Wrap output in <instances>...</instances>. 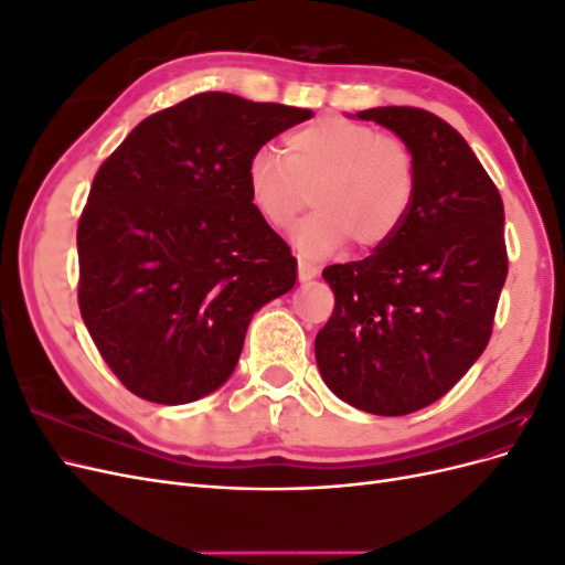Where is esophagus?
<instances>
[{"mask_svg":"<svg viewBox=\"0 0 565 565\" xmlns=\"http://www.w3.org/2000/svg\"><path fill=\"white\" fill-rule=\"evenodd\" d=\"M297 270H299V280H311V278H316L318 273H320V268L316 264L301 259V256L297 259Z\"/></svg>","mask_w":565,"mask_h":565,"instance_id":"34e87169","label":"esophagus"}]
</instances>
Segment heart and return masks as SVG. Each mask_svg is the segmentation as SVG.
<instances>
[{
  "instance_id": "b5f03b06",
  "label": "heart",
  "mask_w": 565,
  "mask_h": 565,
  "mask_svg": "<svg viewBox=\"0 0 565 565\" xmlns=\"http://www.w3.org/2000/svg\"><path fill=\"white\" fill-rule=\"evenodd\" d=\"M287 158L256 148L245 167L254 210L273 228L295 231L301 254L322 259L351 241L370 252L398 233L417 188L415 152L398 136L347 117H320L287 136Z\"/></svg>"
}]
</instances>
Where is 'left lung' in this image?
<instances>
[{
    "label": "left lung",
    "mask_w": 565,
    "mask_h": 565,
    "mask_svg": "<svg viewBox=\"0 0 565 565\" xmlns=\"http://www.w3.org/2000/svg\"><path fill=\"white\" fill-rule=\"evenodd\" d=\"M358 117L413 148L417 188L386 245L322 270L334 311L316 337V361L344 403L401 417L446 396L488 347L509 270L504 204L446 119L409 106Z\"/></svg>",
    "instance_id": "1"
}]
</instances>
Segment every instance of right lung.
Instances as JSON below:
<instances>
[{
	"label": "right lung",
	"instance_id": "add662e5",
	"mask_svg": "<svg viewBox=\"0 0 565 565\" xmlns=\"http://www.w3.org/2000/svg\"><path fill=\"white\" fill-rule=\"evenodd\" d=\"M311 115L204 92L146 117L98 167L77 226V301L134 396L183 405L216 391L254 311L295 287L297 259L254 210L245 167Z\"/></svg>",
	"mask_w": 565,
	"mask_h": 565
}]
</instances>
